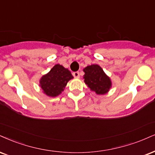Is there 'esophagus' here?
I'll list each match as a JSON object with an SVG mask.
<instances>
[{"instance_id": "34e87169", "label": "esophagus", "mask_w": 155, "mask_h": 155, "mask_svg": "<svg viewBox=\"0 0 155 155\" xmlns=\"http://www.w3.org/2000/svg\"><path fill=\"white\" fill-rule=\"evenodd\" d=\"M72 75L74 76V78H78L80 77V74H79V72H74L73 73H72Z\"/></svg>"}]
</instances>
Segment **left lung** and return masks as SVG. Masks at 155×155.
Returning a JSON list of instances; mask_svg holds the SVG:
<instances>
[{"instance_id":"8db88e82","label":"left lung","mask_w":155,"mask_h":155,"mask_svg":"<svg viewBox=\"0 0 155 155\" xmlns=\"http://www.w3.org/2000/svg\"><path fill=\"white\" fill-rule=\"evenodd\" d=\"M85 85L97 95H104L111 88L110 78L98 64H91L83 69Z\"/></svg>"}]
</instances>
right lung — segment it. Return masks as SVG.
I'll return each mask as SVG.
<instances>
[{
  "label": "right lung",
  "instance_id": "add662e5",
  "mask_svg": "<svg viewBox=\"0 0 155 155\" xmlns=\"http://www.w3.org/2000/svg\"><path fill=\"white\" fill-rule=\"evenodd\" d=\"M71 79H73V76L70 70L57 64L41 78L39 85L47 96L56 97L62 93Z\"/></svg>",
  "mask_w": 155,
  "mask_h": 155
}]
</instances>
